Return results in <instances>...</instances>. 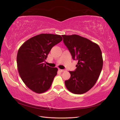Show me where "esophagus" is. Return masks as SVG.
<instances>
[{
  "label": "esophagus",
  "instance_id": "34e87169",
  "mask_svg": "<svg viewBox=\"0 0 120 120\" xmlns=\"http://www.w3.org/2000/svg\"><path fill=\"white\" fill-rule=\"evenodd\" d=\"M59 71H61V72H64V71H66V70H61V69H60V68H59Z\"/></svg>",
  "mask_w": 120,
  "mask_h": 120
}]
</instances>
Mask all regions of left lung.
<instances>
[{
  "label": "left lung",
  "mask_w": 120,
  "mask_h": 120,
  "mask_svg": "<svg viewBox=\"0 0 120 120\" xmlns=\"http://www.w3.org/2000/svg\"><path fill=\"white\" fill-rule=\"evenodd\" d=\"M62 37L72 59L78 61L75 70L70 71L71 77L65 81L66 86L74 94H84L95 85L101 74L103 64L101 50L96 43L79 35Z\"/></svg>",
  "instance_id": "obj_1"
}]
</instances>
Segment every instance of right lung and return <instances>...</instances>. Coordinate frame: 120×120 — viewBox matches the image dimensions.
<instances>
[{
  "mask_svg": "<svg viewBox=\"0 0 120 120\" xmlns=\"http://www.w3.org/2000/svg\"><path fill=\"white\" fill-rule=\"evenodd\" d=\"M63 40L60 35L42 34L32 37L20 46L17 54L19 74L28 88L38 94L48 90L57 68L44 63L52 47Z\"/></svg>",
  "mask_w": 120,
  "mask_h": 120,
  "instance_id": "1",
  "label": "right lung"
}]
</instances>
